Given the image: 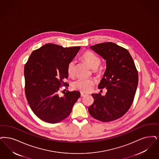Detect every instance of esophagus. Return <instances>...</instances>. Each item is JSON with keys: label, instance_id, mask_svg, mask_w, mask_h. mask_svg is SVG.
Returning <instances> with one entry per match:
<instances>
[{"label": "esophagus", "instance_id": "1", "mask_svg": "<svg viewBox=\"0 0 159 159\" xmlns=\"http://www.w3.org/2000/svg\"><path fill=\"white\" fill-rule=\"evenodd\" d=\"M87 95H88L87 93H84V92H81V93H80V96H81V97L85 96H86Z\"/></svg>", "mask_w": 159, "mask_h": 159}]
</instances>
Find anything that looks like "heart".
<instances>
[{"instance_id": "obj_1", "label": "heart", "mask_w": 159, "mask_h": 159, "mask_svg": "<svg viewBox=\"0 0 159 159\" xmlns=\"http://www.w3.org/2000/svg\"><path fill=\"white\" fill-rule=\"evenodd\" d=\"M82 58L88 64L90 68L92 69H95V73H99V70L97 69V68L101 62V58L99 56H98L93 51H86L83 53ZM75 68L76 61L75 60L70 61L67 65V73L69 76L73 77L75 76ZM95 81L92 79H79L73 82V88L82 92H88L92 90Z\"/></svg>"}]
</instances>
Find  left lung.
I'll return each mask as SVG.
<instances>
[{"label": "left lung", "mask_w": 159, "mask_h": 159, "mask_svg": "<svg viewBox=\"0 0 159 159\" xmlns=\"http://www.w3.org/2000/svg\"><path fill=\"white\" fill-rule=\"evenodd\" d=\"M91 49L106 60L107 68L99 84L106 88L105 96L93 93V103L88 108L90 115L99 121L119 119L131 107L139 82L138 71L127 49L111 42L91 46Z\"/></svg>", "instance_id": "1"}]
</instances>
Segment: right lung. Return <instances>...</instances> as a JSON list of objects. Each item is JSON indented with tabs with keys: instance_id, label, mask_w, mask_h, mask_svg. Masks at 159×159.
Returning a JSON list of instances; mask_svg holds the SVG:
<instances>
[{
	"instance_id": "right-lung-1",
	"label": "right lung",
	"mask_w": 159,
	"mask_h": 159,
	"mask_svg": "<svg viewBox=\"0 0 159 159\" xmlns=\"http://www.w3.org/2000/svg\"><path fill=\"white\" fill-rule=\"evenodd\" d=\"M80 48L46 44L32 51L26 63V98L33 112L41 120L51 124L63 121L80 96L79 92L69 90L62 97L58 95L60 88L67 89L69 86L64 81L68 78L67 65Z\"/></svg>"
}]
</instances>
